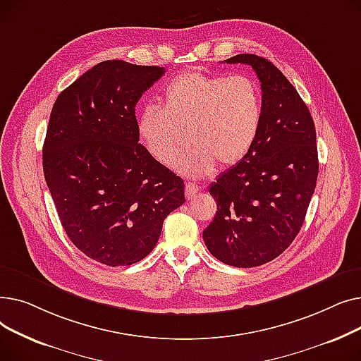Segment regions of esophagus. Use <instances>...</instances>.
Listing matches in <instances>:
<instances>
[{"label":"esophagus","instance_id":"1","mask_svg":"<svg viewBox=\"0 0 361 361\" xmlns=\"http://www.w3.org/2000/svg\"><path fill=\"white\" fill-rule=\"evenodd\" d=\"M199 193V187L196 184L188 183L185 184V197L187 199H193Z\"/></svg>","mask_w":361,"mask_h":361}]
</instances>
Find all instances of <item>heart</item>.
<instances>
[{
    "label": "heart",
    "mask_w": 361,
    "mask_h": 361,
    "mask_svg": "<svg viewBox=\"0 0 361 361\" xmlns=\"http://www.w3.org/2000/svg\"><path fill=\"white\" fill-rule=\"evenodd\" d=\"M162 101L164 106L149 104L140 111L139 135L152 157L169 164L187 130L190 146L173 161L187 178L212 174L218 162L237 165L259 136L262 90L247 74L185 71L166 83Z\"/></svg>",
    "instance_id": "1"
}]
</instances>
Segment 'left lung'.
Here are the masks:
<instances>
[{
  "label": "left lung",
  "mask_w": 361,
  "mask_h": 361,
  "mask_svg": "<svg viewBox=\"0 0 361 361\" xmlns=\"http://www.w3.org/2000/svg\"><path fill=\"white\" fill-rule=\"evenodd\" d=\"M225 63L256 71L263 117L249 154L209 188L218 211L203 240L222 263L253 268L278 257L305 222L319 173L316 130L307 105L271 61L238 54Z\"/></svg>",
  "instance_id": "1"
}]
</instances>
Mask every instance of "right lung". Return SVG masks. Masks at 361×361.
I'll return each mask as SVG.
<instances>
[{
	"mask_svg": "<svg viewBox=\"0 0 361 361\" xmlns=\"http://www.w3.org/2000/svg\"><path fill=\"white\" fill-rule=\"evenodd\" d=\"M164 67L108 60L56 98L44 174L66 234L87 257L127 267L157 245L184 181L139 143L136 105Z\"/></svg>",
	"mask_w": 361,
	"mask_h": 361,
	"instance_id": "obj_1",
	"label": "right lung"
}]
</instances>
